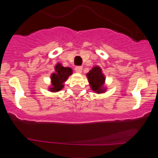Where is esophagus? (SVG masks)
<instances>
[{
	"label": "esophagus",
	"instance_id": "obj_1",
	"mask_svg": "<svg viewBox=\"0 0 158 158\" xmlns=\"http://www.w3.org/2000/svg\"><path fill=\"white\" fill-rule=\"evenodd\" d=\"M75 70H76V73H81L82 71V66H76V67L75 68Z\"/></svg>",
	"mask_w": 158,
	"mask_h": 158
}]
</instances>
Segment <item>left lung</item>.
<instances>
[{"mask_svg": "<svg viewBox=\"0 0 158 158\" xmlns=\"http://www.w3.org/2000/svg\"><path fill=\"white\" fill-rule=\"evenodd\" d=\"M86 76L88 78L91 89L93 92L98 94L104 93L105 92H106V88L105 87L106 77L102 73V70L99 66H94L87 73Z\"/></svg>", "mask_w": 158, "mask_h": 158, "instance_id": "obj_1", "label": "left lung"}]
</instances>
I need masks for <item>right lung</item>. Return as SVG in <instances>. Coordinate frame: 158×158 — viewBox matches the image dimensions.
<instances>
[{
	"instance_id": "right-lung-1",
	"label": "right lung",
	"mask_w": 158,
	"mask_h": 158,
	"mask_svg": "<svg viewBox=\"0 0 158 158\" xmlns=\"http://www.w3.org/2000/svg\"><path fill=\"white\" fill-rule=\"evenodd\" d=\"M72 74L73 69L71 68L64 67L60 63H57L55 66V72L50 76L51 85L49 87V91L56 92L63 89L64 82Z\"/></svg>"
}]
</instances>
